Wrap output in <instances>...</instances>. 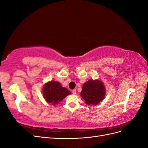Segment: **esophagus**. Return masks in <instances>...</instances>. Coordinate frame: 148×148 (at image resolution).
<instances>
[{"mask_svg": "<svg viewBox=\"0 0 148 148\" xmlns=\"http://www.w3.org/2000/svg\"><path fill=\"white\" fill-rule=\"evenodd\" d=\"M72 93L73 94V95H76V94H77V91H76V89H73Z\"/></svg>", "mask_w": 148, "mask_h": 148, "instance_id": "34e87169", "label": "esophagus"}]
</instances>
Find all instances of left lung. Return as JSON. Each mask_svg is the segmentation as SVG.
<instances>
[{"label": "left lung", "mask_w": 148, "mask_h": 148, "mask_svg": "<svg viewBox=\"0 0 148 148\" xmlns=\"http://www.w3.org/2000/svg\"><path fill=\"white\" fill-rule=\"evenodd\" d=\"M105 88L99 80H89L85 83L81 92V96L88 105H97L105 96Z\"/></svg>", "instance_id": "8db88e82"}]
</instances>
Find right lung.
I'll list each match as a JSON object with an SVG mask.
<instances>
[{"label": "right lung", "mask_w": 148, "mask_h": 148, "mask_svg": "<svg viewBox=\"0 0 148 148\" xmlns=\"http://www.w3.org/2000/svg\"><path fill=\"white\" fill-rule=\"evenodd\" d=\"M70 94L68 89L62 87L60 83L57 82H49L43 88L44 97L47 102L53 104H58Z\"/></svg>", "instance_id": "obj_1"}]
</instances>
